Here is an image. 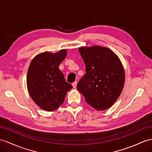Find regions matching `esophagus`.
<instances>
[{"label":"esophagus","instance_id":"obj_1","mask_svg":"<svg viewBox=\"0 0 152 152\" xmlns=\"http://www.w3.org/2000/svg\"><path fill=\"white\" fill-rule=\"evenodd\" d=\"M77 84V81H75V82L72 83V86H73V88H76Z\"/></svg>","mask_w":152,"mask_h":152}]
</instances>
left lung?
Here are the masks:
<instances>
[{
    "label": "left lung",
    "instance_id": "left-lung-1",
    "mask_svg": "<svg viewBox=\"0 0 152 152\" xmlns=\"http://www.w3.org/2000/svg\"><path fill=\"white\" fill-rule=\"evenodd\" d=\"M86 74L77 85L88 104L97 110L110 108L123 90L125 73L117 55L108 48L80 47Z\"/></svg>",
    "mask_w": 152,
    "mask_h": 152
}]
</instances>
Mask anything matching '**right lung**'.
<instances>
[{"instance_id": "add662e5", "label": "right lung", "mask_w": 152, "mask_h": 152, "mask_svg": "<svg viewBox=\"0 0 152 152\" xmlns=\"http://www.w3.org/2000/svg\"><path fill=\"white\" fill-rule=\"evenodd\" d=\"M66 55V50L41 53L33 58L29 66L26 82L29 95L36 104L48 112L57 109L73 88L58 68Z\"/></svg>"}]
</instances>
